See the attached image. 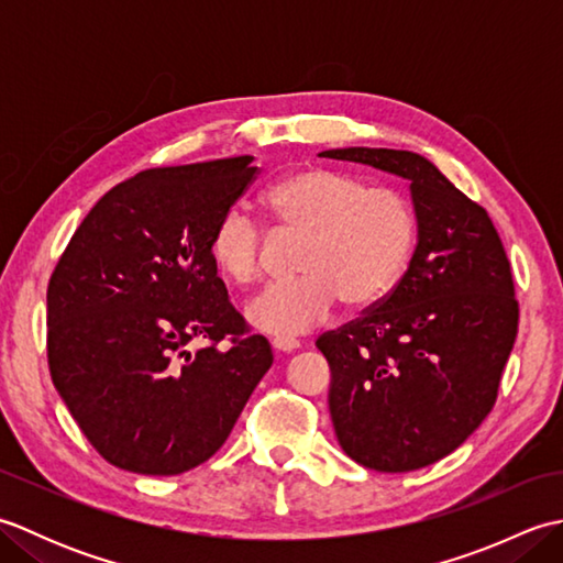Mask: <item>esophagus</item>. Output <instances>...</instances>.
<instances>
[{
    "instance_id": "obj_1",
    "label": "esophagus",
    "mask_w": 563,
    "mask_h": 563,
    "mask_svg": "<svg viewBox=\"0 0 563 563\" xmlns=\"http://www.w3.org/2000/svg\"><path fill=\"white\" fill-rule=\"evenodd\" d=\"M273 349L275 351H283V353H292V351L300 349V341L290 339V336H275L273 339Z\"/></svg>"
}]
</instances>
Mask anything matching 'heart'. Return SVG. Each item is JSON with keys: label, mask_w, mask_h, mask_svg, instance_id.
<instances>
[{"label": "heart", "mask_w": 563, "mask_h": 563, "mask_svg": "<svg viewBox=\"0 0 563 563\" xmlns=\"http://www.w3.org/2000/svg\"><path fill=\"white\" fill-rule=\"evenodd\" d=\"M266 202L278 230L302 236L297 268L251 300L246 314L273 336H297L331 317L339 300L365 307L385 297L401 278L418 234L413 202L401 190L365 178L305 166L275 181ZM266 227L244 208L227 210L212 232V261L234 283L263 273Z\"/></svg>", "instance_id": "b5f03b06"}]
</instances>
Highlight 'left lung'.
Here are the masks:
<instances>
[{"mask_svg": "<svg viewBox=\"0 0 563 563\" xmlns=\"http://www.w3.org/2000/svg\"><path fill=\"white\" fill-rule=\"evenodd\" d=\"M411 184L418 244L389 295L317 339L331 365L329 409L343 452L375 472H413L457 450L488 411L512 343L518 300L488 212L406 150L345 147Z\"/></svg>", "mask_w": 563, "mask_h": 563, "instance_id": "left-lung-1", "label": "left lung"}]
</instances>
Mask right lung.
Segmentation results:
<instances>
[{
  "mask_svg": "<svg viewBox=\"0 0 563 563\" xmlns=\"http://www.w3.org/2000/svg\"><path fill=\"white\" fill-rule=\"evenodd\" d=\"M251 159L162 166L113 186L47 283L53 385L93 450L125 472L174 476L210 460L273 365L210 251L254 184ZM196 338L207 345L190 354Z\"/></svg>",
  "mask_w": 563,
  "mask_h": 563,
  "instance_id": "1",
  "label": "right lung"
}]
</instances>
